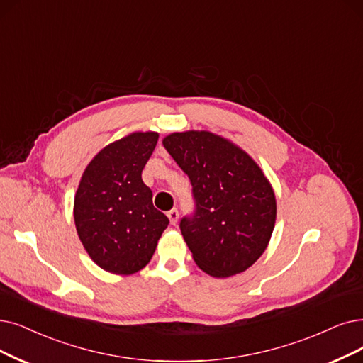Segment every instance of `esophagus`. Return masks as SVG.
Masks as SVG:
<instances>
[{"label": "esophagus", "instance_id": "esophagus-1", "mask_svg": "<svg viewBox=\"0 0 363 363\" xmlns=\"http://www.w3.org/2000/svg\"><path fill=\"white\" fill-rule=\"evenodd\" d=\"M167 216H168V219H169V223H171V225H176V223H177V220H179V211H177L176 208L169 210Z\"/></svg>", "mask_w": 363, "mask_h": 363}]
</instances>
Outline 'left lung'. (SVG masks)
Listing matches in <instances>:
<instances>
[{
  "mask_svg": "<svg viewBox=\"0 0 363 363\" xmlns=\"http://www.w3.org/2000/svg\"><path fill=\"white\" fill-rule=\"evenodd\" d=\"M164 147L192 183L195 210L180 229L196 265L217 279L250 268L275 225V195L253 159L208 131L174 133Z\"/></svg>",
  "mask_w": 363,
  "mask_h": 363,
  "instance_id": "8db88e82",
  "label": "left lung"
}]
</instances>
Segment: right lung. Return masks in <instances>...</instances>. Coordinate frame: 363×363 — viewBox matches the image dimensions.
I'll use <instances>...</instances> for the list:
<instances>
[{
    "instance_id": "1",
    "label": "right lung",
    "mask_w": 363,
    "mask_h": 363,
    "mask_svg": "<svg viewBox=\"0 0 363 363\" xmlns=\"http://www.w3.org/2000/svg\"><path fill=\"white\" fill-rule=\"evenodd\" d=\"M159 135L134 133L101 150L86 167L74 198L79 238L103 269L129 275L146 267L168 217L156 210L141 172Z\"/></svg>"
}]
</instances>
